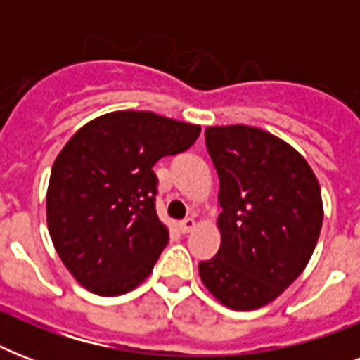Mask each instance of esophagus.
Wrapping results in <instances>:
<instances>
[{"instance_id": "esophagus-1", "label": "esophagus", "mask_w": 360, "mask_h": 360, "mask_svg": "<svg viewBox=\"0 0 360 360\" xmlns=\"http://www.w3.org/2000/svg\"><path fill=\"white\" fill-rule=\"evenodd\" d=\"M194 226H196V220L188 217V219L181 220V222H179V230L183 231V233H188V231L194 230Z\"/></svg>"}]
</instances>
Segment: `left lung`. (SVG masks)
<instances>
[{
  "label": "left lung",
  "instance_id": "obj_1",
  "mask_svg": "<svg viewBox=\"0 0 360 360\" xmlns=\"http://www.w3.org/2000/svg\"><path fill=\"white\" fill-rule=\"evenodd\" d=\"M205 143L220 179L222 243L198 271L222 304L254 310L307 267L323 222L321 188L307 160L262 129L209 127Z\"/></svg>",
  "mask_w": 360,
  "mask_h": 360
}]
</instances>
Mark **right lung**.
<instances>
[{"label": "right lung", "instance_id": "add662e5", "mask_svg": "<svg viewBox=\"0 0 360 360\" xmlns=\"http://www.w3.org/2000/svg\"><path fill=\"white\" fill-rule=\"evenodd\" d=\"M200 132L198 124L123 110L89 121L61 149L48 185V230L87 290L121 295L149 276L168 245L153 166L186 151Z\"/></svg>", "mask_w": 360, "mask_h": 360}]
</instances>
